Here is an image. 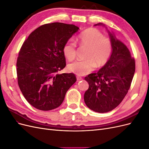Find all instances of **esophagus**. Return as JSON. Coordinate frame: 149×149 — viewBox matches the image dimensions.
Returning <instances> with one entry per match:
<instances>
[{"instance_id": "34e87169", "label": "esophagus", "mask_w": 149, "mask_h": 149, "mask_svg": "<svg viewBox=\"0 0 149 149\" xmlns=\"http://www.w3.org/2000/svg\"><path fill=\"white\" fill-rule=\"evenodd\" d=\"M76 78H77V81H80V80L83 79V78L81 77H80V76H77V77H76Z\"/></svg>"}]
</instances>
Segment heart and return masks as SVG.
<instances>
[{
    "instance_id": "heart-1",
    "label": "heart",
    "mask_w": 149,
    "mask_h": 149,
    "mask_svg": "<svg viewBox=\"0 0 149 149\" xmlns=\"http://www.w3.org/2000/svg\"><path fill=\"white\" fill-rule=\"evenodd\" d=\"M78 44L81 47L88 48L86 60L76 61L68 66V70L78 76L91 73L96 66L97 68L105 66L109 61L112 53V42L96 29L90 28L81 33L78 37ZM64 56L69 61L75 59L77 46L73 41L67 42L63 48Z\"/></svg>"
}]
</instances>
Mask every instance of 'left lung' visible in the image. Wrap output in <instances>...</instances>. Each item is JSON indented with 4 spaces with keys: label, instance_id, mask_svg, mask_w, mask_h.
Segmentation results:
<instances>
[{
    "label": "left lung",
    "instance_id": "obj_1",
    "mask_svg": "<svg viewBox=\"0 0 149 149\" xmlns=\"http://www.w3.org/2000/svg\"><path fill=\"white\" fill-rule=\"evenodd\" d=\"M109 33L113 46L109 61L97 73L84 78L89 84L84 95L85 104L100 113L111 111L119 106L128 93L136 70L135 60L127 47L113 33Z\"/></svg>",
    "mask_w": 149,
    "mask_h": 149
}]
</instances>
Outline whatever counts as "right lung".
<instances>
[{
  "instance_id": "add662e5",
  "label": "right lung",
  "mask_w": 149,
  "mask_h": 149,
  "mask_svg": "<svg viewBox=\"0 0 149 149\" xmlns=\"http://www.w3.org/2000/svg\"><path fill=\"white\" fill-rule=\"evenodd\" d=\"M79 28L60 22L44 24L31 32L17 61L18 84L30 104L42 111L59 107L76 81L73 73L58 74L66 66L63 48Z\"/></svg>"
}]
</instances>
